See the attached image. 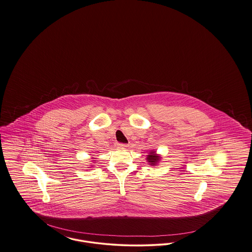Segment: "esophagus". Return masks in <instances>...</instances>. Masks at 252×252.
<instances>
[{"instance_id":"1","label":"esophagus","mask_w":252,"mask_h":252,"mask_svg":"<svg viewBox=\"0 0 252 252\" xmlns=\"http://www.w3.org/2000/svg\"><path fill=\"white\" fill-rule=\"evenodd\" d=\"M118 146H120V147H126V146H127V144H118Z\"/></svg>"}]
</instances>
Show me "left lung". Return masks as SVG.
Instances as JSON below:
<instances>
[{
	"label": "left lung",
	"instance_id": "left-lung-1",
	"mask_svg": "<svg viewBox=\"0 0 252 252\" xmlns=\"http://www.w3.org/2000/svg\"><path fill=\"white\" fill-rule=\"evenodd\" d=\"M158 160H159V157L157 156L154 151L149 152V155L147 156V161L151 165H156Z\"/></svg>",
	"mask_w": 252,
	"mask_h": 252
}]
</instances>
